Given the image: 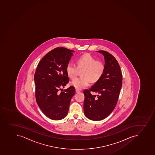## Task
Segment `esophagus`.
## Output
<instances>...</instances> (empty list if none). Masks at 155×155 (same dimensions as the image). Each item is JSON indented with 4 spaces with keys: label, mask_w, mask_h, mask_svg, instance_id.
Wrapping results in <instances>:
<instances>
[{
    "label": "esophagus",
    "mask_w": 155,
    "mask_h": 155,
    "mask_svg": "<svg viewBox=\"0 0 155 155\" xmlns=\"http://www.w3.org/2000/svg\"><path fill=\"white\" fill-rule=\"evenodd\" d=\"M75 91L76 93H79V92H80V91L79 90H78V89H76L75 90Z\"/></svg>",
    "instance_id": "obj_1"
}]
</instances>
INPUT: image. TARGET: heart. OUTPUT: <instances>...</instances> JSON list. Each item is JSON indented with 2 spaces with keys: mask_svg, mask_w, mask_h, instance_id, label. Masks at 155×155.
Returning <instances> with one entry per match:
<instances>
[{
  "mask_svg": "<svg viewBox=\"0 0 155 155\" xmlns=\"http://www.w3.org/2000/svg\"><path fill=\"white\" fill-rule=\"evenodd\" d=\"M77 66L70 62L67 65L66 71L68 77L73 79L77 76L78 70L81 72L82 77L76 78L71 84L78 89L86 87L89 83H96L99 81L104 72V64L100 61L96 60L89 54H85L78 58L76 61Z\"/></svg>",
  "mask_w": 155,
  "mask_h": 155,
  "instance_id": "1",
  "label": "heart"
}]
</instances>
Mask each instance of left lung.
<instances>
[{"label":"left lung","instance_id":"8db88e82","mask_svg":"<svg viewBox=\"0 0 155 155\" xmlns=\"http://www.w3.org/2000/svg\"><path fill=\"white\" fill-rule=\"evenodd\" d=\"M97 52L104 57V72L99 81L83 92L84 114L87 118L95 121L104 119L114 110L122 83V74L117 61L108 52ZM91 91L98 95H92Z\"/></svg>","mask_w":155,"mask_h":155}]
</instances>
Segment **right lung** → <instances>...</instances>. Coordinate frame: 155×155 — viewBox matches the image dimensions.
Here are the masks:
<instances>
[{
    "label": "right lung",
    "mask_w": 155,
    "mask_h": 155,
    "mask_svg": "<svg viewBox=\"0 0 155 155\" xmlns=\"http://www.w3.org/2000/svg\"><path fill=\"white\" fill-rule=\"evenodd\" d=\"M73 52L63 47L54 49L40 61L35 73L36 101L41 111L51 120H62L67 115L75 93L74 86L62 89L69 82L66 67Z\"/></svg>",
    "instance_id": "right-lung-1"
}]
</instances>
